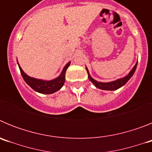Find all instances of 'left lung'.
<instances>
[{
  "instance_id": "obj_1",
  "label": "left lung",
  "mask_w": 152,
  "mask_h": 152,
  "mask_svg": "<svg viewBox=\"0 0 152 152\" xmlns=\"http://www.w3.org/2000/svg\"><path fill=\"white\" fill-rule=\"evenodd\" d=\"M137 64H138V61L135 64V66L132 68V69L129 72L128 75H126L125 77H120V78L116 79V80H113V81H110V82H100V81H98V80H95V79H94L91 76V75L89 73V71H88L87 67H86V70H87V72L88 74V78H89V80H91L93 84H94L96 88H99V89L104 90V91H116V90L119 89L121 87L124 86L127 83V81L132 77V75H134V73L135 72V69H136Z\"/></svg>"
}]
</instances>
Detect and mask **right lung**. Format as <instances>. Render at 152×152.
<instances>
[{
	"label": "right lung",
	"mask_w": 152,
	"mask_h": 152,
	"mask_svg": "<svg viewBox=\"0 0 152 152\" xmlns=\"http://www.w3.org/2000/svg\"><path fill=\"white\" fill-rule=\"evenodd\" d=\"M17 64H18L19 68L20 70L23 78L32 89H33L36 92L40 93V94H53L60 90L63 87L64 81H65V73H66L67 68L69 67L70 64H71V61L65 64V66L63 68L59 76H58L57 77L52 79V80H42V79L30 77L23 71L18 62Z\"/></svg>",
	"instance_id": "add662e5"
}]
</instances>
